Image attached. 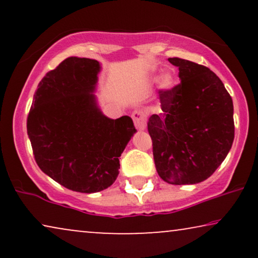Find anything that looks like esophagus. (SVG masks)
<instances>
[{"label":"esophagus","mask_w":258,"mask_h":258,"mask_svg":"<svg viewBox=\"0 0 258 258\" xmlns=\"http://www.w3.org/2000/svg\"><path fill=\"white\" fill-rule=\"evenodd\" d=\"M132 117L134 119V123H135V126L139 130H144L147 126V116H146V112L143 110H141V109H137L133 112Z\"/></svg>","instance_id":"obj_1"}]
</instances>
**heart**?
I'll list each match as a JSON object with an SVG mask.
<instances>
[{
    "label": "heart",
    "instance_id": "1",
    "mask_svg": "<svg viewBox=\"0 0 258 258\" xmlns=\"http://www.w3.org/2000/svg\"><path fill=\"white\" fill-rule=\"evenodd\" d=\"M161 88L164 90H171L172 88L176 87L177 84V81L174 77L172 74H164L161 79Z\"/></svg>",
    "mask_w": 258,
    "mask_h": 258
}]
</instances>
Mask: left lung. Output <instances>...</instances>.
<instances>
[{"mask_svg": "<svg viewBox=\"0 0 258 258\" xmlns=\"http://www.w3.org/2000/svg\"><path fill=\"white\" fill-rule=\"evenodd\" d=\"M181 83L160 90L163 114L151 115L148 132L160 177L170 184H196L220 167L235 136L234 105L224 84L207 67L178 57Z\"/></svg>", "mask_w": 258, "mask_h": 258, "instance_id": "obj_1", "label": "left lung"}]
</instances>
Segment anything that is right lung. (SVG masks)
Listing matches in <instances>:
<instances>
[{
    "label": "right lung",
    "instance_id": "1",
    "mask_svg": "<svg viewBox=\"0 0 258 258\" xmlns=\"http://www.w3.org/2000/svg\"><path fill=\"white\" fill-rule=\"evenodd\" d=\"M100 62L68 57L45 74L27 119L35 161L67 189L97 192L118 176V157L136 133L129 116L111 119L97 107Z\"/></svg>",
    "mask_w": 258,
    "mask_h": 258
}]
</instances>
